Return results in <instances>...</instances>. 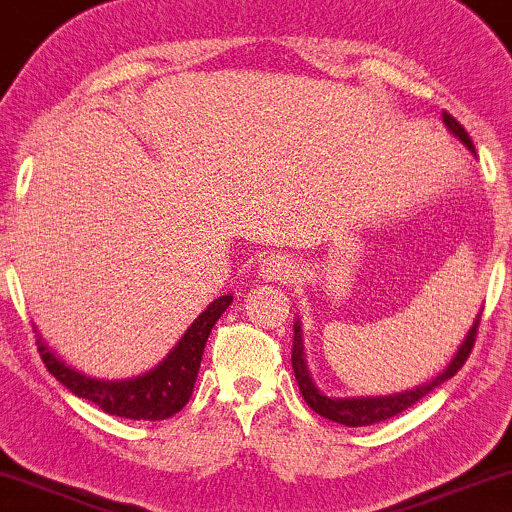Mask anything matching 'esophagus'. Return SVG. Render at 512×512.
<instances>
[{"instance_id": "1", "label": "esophagus", "mask_w": 512, "mask_h": 512, "mask_svg": "<svg viewBox=\"0 0 512 512\" xmlns=\"http://www.w3.org/2000/svg\"><path fill=\"white\" fill-rule=\"evenodd\" d=\"M260 272H262V279H267V281H288L293 276V264L288 262L286 257L274 255V257H267V260L262 262Z\"/></svg>"}]
</instances>
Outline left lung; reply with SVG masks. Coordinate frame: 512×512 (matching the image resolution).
<instances>
[{"label": "left lung", "mask_w": 512, "mask_h": 512, "mask_svg": "<svg viewBox=\"0 0 512 512\" xmlns=\"http://www.w3.org/2000/svg\"><path fill=\"white\" fill-rule=\"evenodd\" d=\"M443 121H446V126L451 128V131L458 135V138L463 140V143L474 152L472 138L467 135L465 128L460 126V121L448 112H443ZM479 322H482V312H479L477 319H474L472 329L467 331V338L463 341V346L458 348V353H455L451 365L443 369V372L434 381L422 384L420 389L398 393V396H379V398H329V396H324V393L319 391L315 384H312L310 374H307V365H305V357H303V341H300V326L295 324L293 355H291L295 381H298L305 403L310 405L317 415L326 417V420L346 424V427H369V424H374V422L391 420V417H396L398 412L408 410L410 405L417 403V400H422L427 393H432L436 386L443 384V381L451 379L453 374H458V369L465 365L467 357H470V353H472L474 341H477Z\"/></svg>", "instance_id": "8db88e82"}]
</instances>
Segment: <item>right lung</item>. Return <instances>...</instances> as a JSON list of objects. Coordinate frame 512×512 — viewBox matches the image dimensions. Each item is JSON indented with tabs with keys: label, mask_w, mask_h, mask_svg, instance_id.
I'll use <instances>...</instances> for the list:
<instances>
[{
	"label": "right lung",
	"mask_w": 512,
	"mask_h": 512,
	"mask_svg": "<svg viewBox=\"0 0 512 512\" xmlns=\"http://www.w3.org/2000/svg\"><path fill=\"white\" fill-rule=\"evenodd\" d=\"M231 303L233 295H221V298L214 300L190 324V329L178 341V346L166 355L164 362H159L155 369H150L143 377L128 381H104L85 377V374L64 365L40 338L38 353L52 377H57L78 398L100 405L109 415L126 417V420H166V417L183 410V405L193 396L197 369H200L202 350H205L209 331H212V326L217 324V319L224 315V310Z\"/></svg>",
	"instance_id": "obj_1"
}]
</instances>
